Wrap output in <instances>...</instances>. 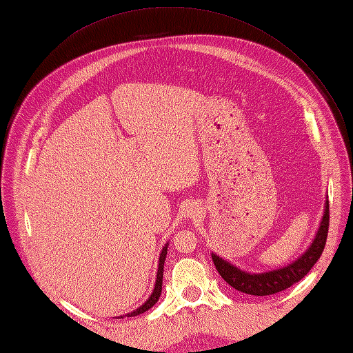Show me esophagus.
Segmentation results:
<instances>
[{
	"label": "esophagus",
	"mask_w": 353,
	"mask_h": 353,
	"mask_svg": "<svg viewBox=\"0 0 353 353\" xmlns=\"http://www.w3.org/2000/svg\"><path fill=\"white\" fill-rule=\"evenodd\" d=\"M197 206L196 205H190V206H188V209H186V213H188V216H190V217H194L196 214H197Z\"/></svg>",
	"instance_id": "1"
}]
</instances>
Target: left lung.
<instances>
[{
  "label": "left lung",
  "mask_w": 353,
  "mask_h": 353,
  "mask_svg": "<svg viewBox=\"0 0 353 353\" xmlns=\"http://www.w3.org/2000/svg\"><path fill=\"white\" fill-rule=\"evenodd\" d=\"M329 230V201L325 205V214L321 221V228L314 236L310 248L298 259V261L272 272L266 273H246L243 270L237 269L236 266L228 263L223 259L217 254H212L213 263L219 272V274L223 277L228 285L233 289L252 294V296H269L279 293L292 285L298 283L309 273L313 265L319 261V257L325 249L326 237Z\"/></svg>",
  "instance_id": "obj_1"
}]
</instances>
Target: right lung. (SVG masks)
Returning a JSON list of instances; mask_svg holds the SVG:
<instances>
[{
  "instance_id": "right-lung-1",
  "label": "right lung",
  "mask_w": 353,
  "mask_h": 353,
  "mask_svg": "<svg viewBox=\"0 0 353 353\" xmlns=\"http://www.w3.org/2000/svg\"><path fill=\"white\" fill-rule=\"evenodd\" d=\"M165 254H167V245L163 248V250H161V253H160V259H159V270H157V279H156V286H154V290H153V293H152V296L150 298L147 299V302L144 303V305H141L137 310H134V312H132V313H127V314H124V316H127V318H133V316H137V314H141V313H144L145 310H148L150 309L152 306H154L156 303H157V301H159V298H160V294H161V285H163V268H164V261H165ZM120 318H123V316H120Z\"/></svg>"
}]
</instances>
